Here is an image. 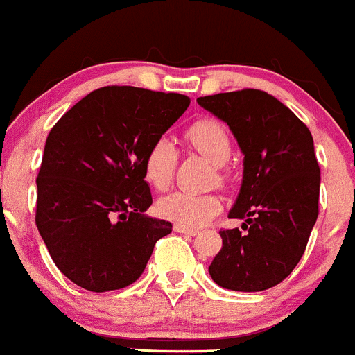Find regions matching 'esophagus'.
I'll use <instances>...</instances> for the list:
<instances>
[{
    "mask_svg": "<svg viewBox=\"0 0 355 355\" xmlns=\"http://www.w3.org/2000/svg\"><path fill=\"white\" fill-rule=\"evenodd\" d=\"M173 231L180 232V234H185V236H197V231H193V229H185L182 227V225H173Z\"/></svg>",
    "mask_w": 355,
    "mask_h": 355,
    "instance_id": "34e87169",
    "label": "esophagus"
}]
</instances>
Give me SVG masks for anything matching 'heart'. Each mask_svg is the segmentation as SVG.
Wrapping results in <instances>:
<instances>
[{
  "mask_svg": "<svg viewBox=\"0 0 355 355\" xmlns=\"http://www.w3.org/2000/svg\"><path fill=\"white\" fill-rule=\"evenodd\" d=\"M187 141L212 165L224 166L231 157V143L224 128L214 119H198L185 131ZM175 151L173 143L159 136L148 148L143 159V173L146 182L155 189H165L173 177ZM158 214L163 219L185 229H198L220 212L222 202L216 193H196L177 190L158 200Z\"/></svg>",
  "mask_w": 355,
  "mask_h": 355,
  "instance_id": "heart-1",
  "label": "heart"
}]
</instances>
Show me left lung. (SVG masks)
<instances>
[{
  "instance_id": "left-lung-1",
  "label": "left lung",
  "mask_w": 355,
  "mask_h": 355,
  "mask_svg": "<svg viewBox=\"0 0 355 355\" xmlns=\"http://www.w3.org/2000/svg\"><path fill=\"white\" fill-rule=\"evenodd\" d=\"M227 123L244 155L243 184L222 249L209 266L217 285L263 291L295 270L318 217L320 168L309 128L276 97L258 89L198 97Z\"/></svg>"
}]
</instances>
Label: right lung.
<instances>
[{
    "label": "right lung",
    "mask_w": 355,
    "mask_h": 355,
    "mask_svg": "<svg viewBox=\"0 0 355 355\" xmlns=\"http://www.w3.org/2000/svg\"><path fill=\"white\" fill-rule=\"evenodd\" d=\"M182 94L131 85L92 91L46 138L37 177V222L57 268L84 290H119L141 276L171 224L146 216L143 159L189 107Z\"/></svg>",
    "instance_id": "obj_1"
}]
</instances>
